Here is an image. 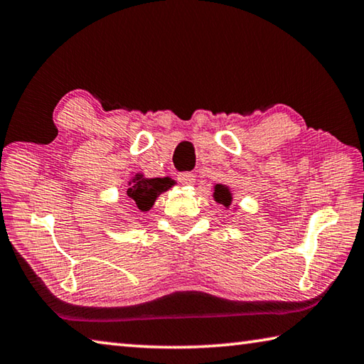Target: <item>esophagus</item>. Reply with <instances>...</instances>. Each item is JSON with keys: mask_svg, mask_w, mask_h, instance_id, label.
Returning a JSON list of instances; mask_svg holds the SVG:
<instances>
[{"mask_svg": "<svg viewBox=\"0 0 364 364\" xmlns=\"http://www.w3.org/2000/svg\"><path fill=\"white\" fill-rule=\"evenodd\" d=\"M178 181L184 184V186H193V184L196 183V176L193 173H189V171H186V173L178 175Z\"/></svg>", "mask_w": 364, "mask_h": 364, "instance_id": "esophagus-1", "label": "esophagus"}]
</instances>
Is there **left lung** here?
I'll return each instance as SVG.
<instances>
[{"mask_svg": "<svg viewBox=\"0 0 364 364\" xmlns=\"http://www.w3.org/2000/svg\"><path fill=\"white\" fill-rule=\"evenodd\" d=\"M213 199L215 202H218V204L225 205L226 208L231 205L232 202V196H231V191L225 184H215V193H213Z\"/></svg>", "mask_w": 364, "mask_h": 364, "instance_id": "obj_1", "label": "left lung"}]
</instances>
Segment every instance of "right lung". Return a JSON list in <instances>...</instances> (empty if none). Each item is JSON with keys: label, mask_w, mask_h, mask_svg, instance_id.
<instances>
[{"label": "right lung", "mask_w": 364, "mask_h": 364, "mask_svg": "<svg viewBox=\"0 0 364 364\" xmlns=\"http://www.w3.org/2000/svg\"><path fill=\"white\" fill-rule=\"evenodd\" d=\"M127 194L133 204H136L141 212H147L154 205L157 197L173 186L175 181L171 178H144V175L136 173L128 183Z\"/></svg>", "instance_id": "obj_1"}]
</instances>
